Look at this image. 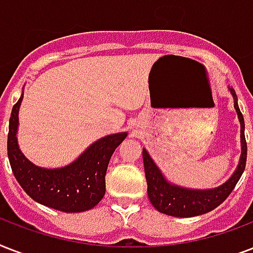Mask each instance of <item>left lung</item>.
Masks as SVG:
<instances>
[{
    "label": "left lung",
    "instance_id": "obj_1",
    "mask_svg": "<svg viewBox=\"0 0 253 253\" xmlns=\"http://www.w3.org/2000/svg\"><path fill=\"white\" fill-rule=\"evenodd\" d=\"M234 95V106L236 109L238 117L240 121V138H242V156H240L239 166L231 178H228L223 185L215 189L209 190H192L169 184L164 178L162 172L159 170L154 160L150 158L146 150H143V162H144V170H146L147 193L151 204L155 209L167 215L178 216V218H190V216L202 215L218 208L238 184L246 168L247 162V142L244 136V118L238 106V99L234 89H230Z\"/></svg>",
    "mask_w": 253,
    "mask_h": 253
}]
</instances>
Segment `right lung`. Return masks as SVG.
<instances>
[{"instance_id":"add662e5","label":"right lung","mask_w":253,"mask_h":253,"mask_svg":"<svg viewBox=\"0 0 253 253\" xmlns=\"http://www.w3.org/2000/svg\"><path fill=\"white\" fill-rule=\"evenodd\" d=\"M22 98L11 109L7 134V156L22 189L34 201L64 212L90 210L106 190L107 166L126 132L113 134L93 143L72 164L57 169L39 168L23 156L17 142L18 110Z\"/></svg>"}]
</instances>
